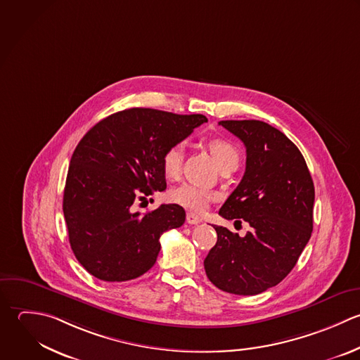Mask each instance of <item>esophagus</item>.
Wrapping results in <instances>:
<instances>
[{
  "label": "esophagus",
  "instance_id": "esophagus-1",
  "mask_svg": "<svg viewBox=\"0 0 360 360\" xmlns=\"http://www.w3.org/2000/svg\"><path fill=\"white\" fill-rule=\"evenodd\" d=\"M200 221H202V219L198 214H195V213H188L186 214V223L188 224H199Z\"/></svg>",
  "mask_w": 360,
  "mask_h": 360
}]
</instances>
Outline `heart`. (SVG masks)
I'll return each instance as SVG.
<instances>
[{"label": "heart", "mask_w": 360, "mask_h": 360, "mask_svg": "<svg viewBox=\"0 0 360 360\" xmlns=\"http://www.w3.org/2000/svg\"><path fill=\"white\" fill-rule=\"evenodd\" d=\"M207 148L212 153L213 158L216 160L219 168L227 162H233V161L238 162V158H240L238 150L231 141L226 139H221V137L210 139L207 141ZM182 162H184V144L175 143L167 147L161 155V168L165 178L176 179L181 174ZM168 199L172 203L186 210L202 213L207 209L210 202L216 199V193L193 184H181L168 192Z\"/></svg>", "instance_id": "1"}]
</instances>
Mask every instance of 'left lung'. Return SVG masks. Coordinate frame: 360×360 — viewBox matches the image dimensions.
Listing matches in <instances>:
<instances>
[{
	"instance_id": "left-lung-1",
	"label": "left lung",
	"mask_w": 360,
	"mask_h": 360,
	"mask_svg": "<svg viewBox=\"0 0 360 360\" xmlns=\"http://www.w3.org/2000/svg\"><path fill=\"white\" fill-rule=\"evenodd\" d=\"M247 148L245 172L219 214L248 223L245 237L214 226L217 243L205 259L223 292L254 296L281 283L313 231L314 184L306 160L281 130L261 120H221Z\"/></svg>"
}]
</instances>
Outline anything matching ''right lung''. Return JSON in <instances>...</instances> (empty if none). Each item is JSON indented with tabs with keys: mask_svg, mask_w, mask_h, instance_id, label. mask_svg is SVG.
I'll return each instance as SVG.
<instances>
[{
	"mask_svg": "<svg viewBox=\"0 0 360 360\" xmlns=\"http://www.w3.org/2000/svg\"><path fill=\"white\" fill-rule=\"evenodd\" d=\"M207 122L203 115L131 108L98 122L75 147L63 212L71 250L92 276L126 282L157 261L162 233L185 223L178 205L141 214L131 205L167 188L164 150Z\"/></svg>",
	"mask_w": 360,
	"mask_h": 360,
	"instance_id": "right-lung-1",
	"label": "right lung"
}]
</instances>
